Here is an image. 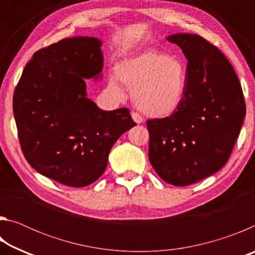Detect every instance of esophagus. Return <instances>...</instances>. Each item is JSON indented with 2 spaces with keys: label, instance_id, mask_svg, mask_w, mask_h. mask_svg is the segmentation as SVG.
I'll return each mask as SVG.
<instances>
[{
  "label": "esophagus",
  "instance_id": "obj_1",
  "mask_svg": "<svg viewBox=\"0 0 255 255\" xmlns=\"http://www.w3.org/2000/svg\"><path fill=\"white\" fill-rule=\"evenodd\" d=\"M131 118L133 119V122H135L136 124H141L143 123V117H141V116L138 114V112H135V111H132L131 112Z\"/></svg>",
  "mask_w": 255,
  "mask_h": 255
}]
</instances>
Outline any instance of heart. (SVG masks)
<instances>
[{"label":"heart","instance_id":"heart-1","mask_svg":"<svg viewBox=\"0 0 255 255\" xmlns=\"http://www.w3.org/2000/svg\"><path fill=\"white\" fill-rule=\"evenodd\" d=\"M110 88L122 94L119 84L132 90L135 106L155 118L167 117L180 107L188 83V68L178 56L156 50L122 60L117 64Z\"/></svg>","mask_w":255,"mask_h":255}]
</instances>
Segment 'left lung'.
Listing matches in <instances>:
<instances>
[{
  "instance_id": "8db88e82",
  "label": "left lung",
  "mask_w": 255,
  "mask_h": 255,
  "mask_svg": "<svg viewBox=\"0 0 255 255\" xmlns=\"http://www.w3.org/2000/svg\"><path fill=\"white\" fill-rule=\"evenodd\" d=\"M188 59L183 100L165 118L148 119V158L165 182L184 187L225 165L247 107L239 77L217 47L198 34L167 37Z\"/></svg>"
}]
</instances>
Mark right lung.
<instances>
[{"label":"right lung","instance_id":"obj_1","mask_svg":"<svg viewBox=\"0 0 255 255\" xmlns=\"http://www.w3.org/2000/svg\"><path fill=\"white\" fill-rule=\"evenodd\" d=\"M101 41L63 39L33 54L13 93L21 149L34 170L81 188L105 172L110 149L136 123L127 108L105 111L86 98V79L100 74Z\"/></svg>","mask_w":255,"mask_h":255}]
</instances>
